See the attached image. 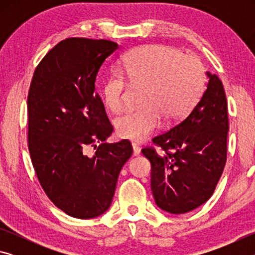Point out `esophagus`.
<instances>
[{"instance_id":"esophagus-1","label":"esophagus","mask_w":255,"mask_h":255,"mask_svg":"<svg viewBox=\"0 0 255 255\" xmlns=\"http://www.w3.org/2000/svg\"><path fill=\"white\" fill-rule=\"evenodd\" d=\"M139 154H140L139 146H138L135 143H132V155H133V156H138V155H139Z\"/></svg>"}]
</instances>
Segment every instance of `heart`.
Wrapping results in <instances>:
<instances>
[{"label":"heart","instance_id":"b5f03b06","mask_svg":"<svg viewBox=\"0 0 255 255\" xmlns=\"http://www.w3.org/2000/svg\"><path fill=\"white\" fill-rule=\"evenodd\" d=\"M123 68L131 86L145 88L144 109L127 110L114 120L116 131L126 139H145L158 127L161 116L167 122L184 117L205 89L206 74L200 60L171 46L133 49L124 58ZM127 90L124 73L111 72L102 88L106 106L111 111L122 109Z\"/></svg>","mask_w":255,"mask_h":255}]
</instances>
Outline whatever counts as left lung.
I'll return each instance as SVG.
<instances>
[{
    "label": "left lung",
    "mask_w": 255,
    "mask_h": 255,
    "mask_svg": "<svg viewBox=\"0 0 255 255\" xmlns=\"http://www.w3.org/2000/svg\"><path fill=\"white\" fill-rule=\"evenodd\" d=\"M206 91L191 112L169 131L153 138L163 150L143 148L150 162V188L158 208L184 214L213 196L226 164L228 116L222 81L206 72Z\"/></svg>",
    "instance_id": "8db88e82"
}]
</instances>
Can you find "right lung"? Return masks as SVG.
Instances as JSON below:
<instances>
[{
	"label": "right lung",
	"instance_id": "obj_1",
	"mask_svg": "<svg viewBox=\"0 0 255 255\" xmlns=\"http://www.w3.org/2000/svg\"><path fill=\"white\" fill-rule=\"evenodd\" d=\"M118 48L110 40L67 38L42 58L30 84L33 169L51 202L75 218H94L110 208L120 171L132 154L126 139L103 143L112 126L94 92L99 70ZM86 145L97 149L93 157L84 154Z\"/></svg>",
	"mask_w": 255,
	"mask_h": 255
}]
</instances>
